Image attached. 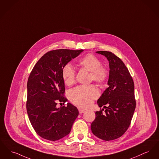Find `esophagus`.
<instances>
[{
	"instance_id": "1",
	"label": "esophagus",
	"mask_w": 159,
	"mask_h": 159,
	"mask_svg": "<svg viewBox=\"0 0 159 159\" xmlns=\"http://www.w3.org/2000/svg\"><path fill=\"white\" fill-rule=\"evenodd\" d=\"M79 112L80 113H84V112H85V110L82 109H79Z\"/></svg>"
}]
</instances>
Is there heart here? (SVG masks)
<instances>
[{
	"label": "heart",
	"mask_w": 159,
	"mask_h": 159,
	"mask_svg": "<svg viewBox=\"0 0 159 159\" xmlns=\"http://www.w3.org/2000/svg\"><path fill=\"white\" fill-rule=\"evenodd\" d=\"M79 66L91 71V79L98 84H104L109 75L106 68L102 66L100 59L93 54H88L78 61ZM62 77L65 84L70 86L75 83V68L70 64L64 66ZM98 96V91L93 85L79 86L73 89L69 94L72 103L80 107H88Z\"/></svg>",
	"instance_id": "obj_1"
}]
</instances>
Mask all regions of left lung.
Wrapping results in <instances>:
<instances>
[{
  "mask_svg": "<svg viewBox=\"0 0 159 159\" xmlns=\"http://www.w3.org/2000/svg\"><path fill=\"white\" fill-rule=\"evenodd\" d=\"M96 53L107 57L109 63V87L97 101L104 109L95 112L91 125L93 134L102 140L119 138L128 129L136 108L134 85L130 74L120 58L107 51Z\"/></svg>",
  "mask_w": 159,
  "mask_h": 159,
  "instance_id": "1",
  "label": "left lung"
}]
</instances>
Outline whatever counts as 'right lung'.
Returning <instances> with one entry per match:
<instances>
[{
	"mask_svg": "<svg viewBox=\"0 0 159 159\" xmlns=\"http://www.w3.org/2000/svg\"><path fill=\"white\" fill-rule=\"evenodd\" d=\"M83 50L58 49L48 52L33 68L27 84L26 109L30 122L38 134L52 141L62 139L71 131L79 115L71 103L57 108V102L66 103L64 66Z\"/></svg>",
	"mask_w": 159,
	"mask_h": 159,
	"instance_id": "obj_1",
	"label": "right lung"
}]
</instances>
